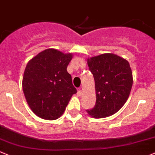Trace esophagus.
<instances>
[{"label":"esophagus","mask_w":155,"mask_h":155,"mask_svg":"<svg viewBox=\"0 0 155 155\" xmlns=\"http://www.w3.org/2000/svg\"><path fill=\"white\" fill-rule=\"evenodd\" d=\"M78 94H79V95H80V96L82 94V90H81L80 88H79V91H78Z\"/></svg>","instance_id":"34e87169"}]
</instances>
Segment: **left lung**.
Returning <instances> with one entry per match:
<instances>
[{"instance_id": "1", "label": "left lung", "mask_w": 155, "mask_h": 155, "mask_svg": "<svg viewBox=\"0 0 155 155\" xmlns=\"http://www.w3.org/2000/svg\"><path fill=\"white\" fill-rule=\"evenodd\" d=\"M95 85L96 102L87 110L94 118L113 115L128 99L133 86V73L127 60L114 54H103L87 60Z\"/></svg>"}]
</instances>
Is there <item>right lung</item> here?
I'll list each match as a JSON object with an SVG mask.
<instances>
[{"label":"right lung","instance_id":"1","mask_svg":"<svg viewBox=\"0 0 155 155\" xmlns=\"http://www.w3.org/2000/svg\"><path fill=\"white\" fill-rule=\"evenodd\" d=\"M72 54L46 49L27 64L22 79V90L35 114L45 120L59 118L76 89L67 72Z\"/></svg>","mask_w":155,"mask_h":155}]
</instances>
